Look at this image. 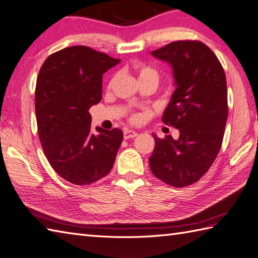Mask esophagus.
I'll list each match as a JSON object with an SVG mask.
<instances>
[{"label": "esophagus", "mask_w": 258, "mask_h": 258, "mask_svg": "<svg viewBox=\"0 0 258 258\" xmlns=\"http://www.w3.org/2000/svg\"><path fill=\"white\" fill-rule=\"evenodd\" d=\"M123 135H124V139L125 140H128V139H133V138H135V136H138V133H136L135 131L124 130Z\"/></svg>", "instance_id": "34e87169"}]
</instances>
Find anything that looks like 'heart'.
<instances>
[{"mask_svg":"<svg viewBox=\"0 0 258 258\" xmlns=\"http://www.w3.org/2000/svg\"><path fill=\"white\" fill-rule=\"evenodd\" d=\"M135 70H136V72H138L140 81L145 80V79H150V78L156 79L158 81V74H157V72L153 68L149 67V65L138 64L135 67ZM113 82H114V79L111 81V83H109V86L112 85ZM128 119H130L131 123L139 124V123L142 122V119H143V116H142V114H140V113H131L130 116H128Z\"/></svg>","mask_w":258,"mask_h":258,"instance_id":"1","label":"heart"}]
</instances>
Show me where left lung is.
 I'll list each match as a JSON object with an SVG mask.
<instances>
[{
  "instance_id": "1",
  "label": "left lung",
  "mask_w": 258,
  "mask_h": 258,
  "mask_svg": "<svg viewBox=\"0 0 258 258\" xmlns=\"http://www.w3.org/2000/svg\"><path fill=\"white\" fill-rule=\"evenodd\" d=\"M151 54L173 68L176 90L162 120L177 128L179 138L153 135L150 167L164 183L185 187L206 174L221 150L228 116L225 72L200 41H175Z\"/></svg>"
}]
</instances>
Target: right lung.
Here are the masks:
<instances>
[{
  "mask_svg": "<svg viewBox=\"0 0 258 258\" xmlns=\"http://www.w3.org/2000/svg\"><path fill=\"white\" fill-rule=\"evenodd\" d=\"M119 63L107 54L78 45L51 54L36 80L37 132L48 163L74 185H90L111 171L123 132L91 131L89 109L102 98V79Z\"/></svg>",
  "mask_w": 258,
  "mask_h": 258,
  "instance_id": "add662e5",
  "label": "right lung"
}]
</instances>
